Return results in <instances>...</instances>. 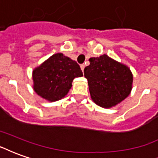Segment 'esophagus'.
Returning <instances> with one entry per match:
<instances>
[{"label":"esophagus","mask_w":158,"mask_h":158,"mask_svg":"<svg viewBox=\"0 0 158 158\" xmlns=\"http://www.w3.org/2000/svg\"><path fill=\"white\" fill-rule=\"evenodd\" d=\"M80 68L82 69V71H84V69L85 68V64H81V65H80Z\"/></svg>","instance_id":"34e87169"}]
</instances>
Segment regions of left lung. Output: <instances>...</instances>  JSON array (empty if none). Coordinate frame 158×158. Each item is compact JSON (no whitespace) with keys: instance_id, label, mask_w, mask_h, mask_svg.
Instances as JSON below:
<instances>
[{"instance_id":"left-lung-1","label":"left lung","mask_w":158,"mask_h":158,"mask_svg":"<svg viewBox=\"0 0 158 158\" xmlns=\"http://www.w3.org/2000/svg\"><path fill=\"white\" fill-rule=\"evenodd\" d=\"M85 68L89 93L95 102L105 108L115 106L129 96L133 75L128 67L106 55L89 59Z\"/></svg>"}]
</instances>
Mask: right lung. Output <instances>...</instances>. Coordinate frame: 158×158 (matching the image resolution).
Returning <instances> with one entry per match:
<instances>
[{
    "mask_svg": "<svg viewBox=\"0 0 158 158\" xmlns=\"http://www.w3.org/2000/svg\"><path fill=\"white\" fill-rule=\"evenodd\" d=\"M81 76L82 70L75 61L57 53L34 70V89L44 99L55 102L68 94L74 78Z\"/></svg>",
    "mask_w": 158,
    "mask_h": 158,
    "instance_id": "add662e5",
    "label": "right lung"
}]
</instances>
